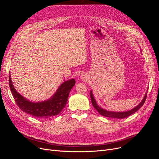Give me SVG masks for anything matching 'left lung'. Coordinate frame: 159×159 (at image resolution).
Segmentation results:
<instances>
[{"instance_id":"1","label":"left lung","mask_w":159,"mask_h":159,"mask_svg":"<svg viewBox=\"0 0 159 159\" xmlns=\"http://www.w3.org/2000/svg\"><path fill=\"white\" fill-rule=\"evenodd\" d=\"M147 91L146 92L145 96H144L143 99H142L141 102H140L139 105H137L135 107H134L133 109H131L128 111H107L105 109H103L102 107H99L98 105L97 102L95 99L94 95L92 93V91H90V97H91V103H92L93 106L94 108L98 111V112L101 115H103L104 117H107L109 118H115V119H123V118H125L127 117L130 116L134 113H135L137 111H138L139 109H140L145 103V99L147 98Z\"/></svg>"}]
</instances>
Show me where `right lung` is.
I'll return each mask as SVG.
<instances>
[{"instance_id": "add662e5", "label": "right lung", "mask_w": 159, "mask_h": 159, "mask_svg": "<svg viewBox=\"0 0 159 159\" xmlns=\"http://www.w3.org/2000/svg\"><path fill=\"white\" fill-rule=\"evenodd\" d=\"M75 84L74 79L62 83L54 94L47 100L32 102L24 98L14 88L11 76H9V86L16 104L22 111L38 119H45L60 114L68 102L70 91Z\"/></svg>"}]
</instances>
